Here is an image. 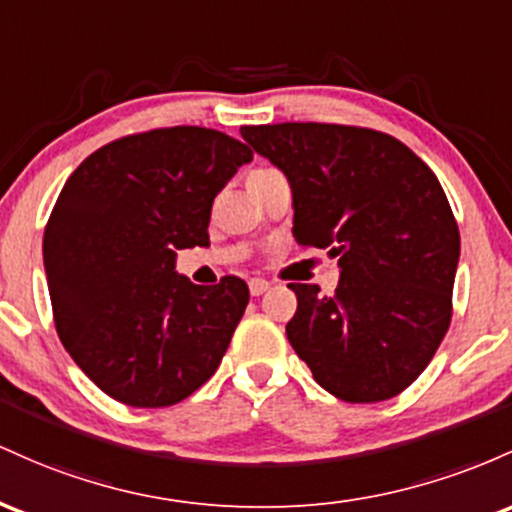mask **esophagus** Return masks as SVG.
Masks as SVG:
<instances>
[{"label":"esophagus","mask_w":512,"mask_h":512,"mask_svg":"<svg viewBox=\"0 0 512 512\" xmlns=\"http://www.w3.org/2000/svg\"><path fill=\"white\" fill-rule=\"evenodd\" d=\"M268 287H271V283H268V280H263V278H251L249 280V290H251V295H254V297L263 295Z\"/></svg>","instance_id":"1"}]
</instances>
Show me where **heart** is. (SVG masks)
Returning <instances> with one entry per match:
<instances>
[{
  "mask_svg": "<svg viewBox=\"0 0 512 512\" xmlns=\"http://www.w3.org/2000/svg\"><path fill=\"white\" fill-rule=\"evenodd\" d=\"M271 171H275V169H254V171H251V174H249V179H251V176H263V174H271Z\"/></svg>",
  "mask_w": 512,
  "mask_h": 512,
  "instance_id": "1",
  "label": "heart"
}]
</instances>
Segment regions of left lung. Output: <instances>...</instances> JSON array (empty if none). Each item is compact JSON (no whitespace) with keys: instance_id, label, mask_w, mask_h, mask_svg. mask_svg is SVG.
<instances>
[{"instance_id":"8db88e82","label":"left lung","mask_w":512,"mask_h":512,"mask_svg":"<svg viewBox=\"0 0 512 512\" xmlns=\"http://www.w3.org/2000/svg\"><path fill=\"white\" fill-rule=\"evenodd\" d=\"M241 137L290 181L297 244L331 249L341 266L331 297L287 285V341L341 401L401 394L452 321L459 229L438 176L404 142L358 125H244Z\"/></svg>"}]
</instances>
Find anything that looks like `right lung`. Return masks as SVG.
Listing matches in <instances>:
<instances>
[{
	"label": "right lung",
	"instance_id": "right-lung-1",
	"mask_svg": "<svg viewBox=\"0 0 512 512\" xmlns=\"http://www.w3.org/2000/svg\"><path fill=\"white\" fill-rule=\"evenodd\" d=\"M251 159L220 130L135 132L89 154L57 195L43 234L57 336L120 404L174 406L220 367L249 285H193L176 251L210 246L212 200Z\"/></svg>",
	"mask_w": 512,
	"mask_h": 512
}]
</instances>
